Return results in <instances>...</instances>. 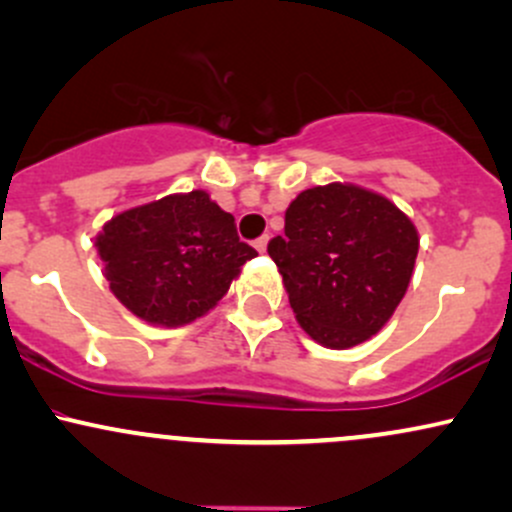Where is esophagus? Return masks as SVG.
<instances>
[{"instance_id":"esophagus-1","label":"esophagus","mask_w":512,"mask_h":512,"mask_svg":"<svg viewBox=\"0 0 512 512\" xmlns=\"http://www.w3.org/2000/svg\"><path fill=\"white\" fill-rule=\"evenodd\" d=\"M267 243H269V238H267V236L257 238V240H255V248H257V252H264V250H267Z\"/></svg>"}]
</instances>
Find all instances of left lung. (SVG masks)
<instances>
[{
	"label": "left lung",
	"mask_w": 512,
	"mask_h": 512,
	"mask_svg": "<svg viewBox=\"0 0 512 512\" xmlns=\"http://www.w3.org/2000/svg\"><path fill=\"white\" fill-rule=\"evenodd\" d=\"M267 252L296 320L317 344L351 349L383 330L407 293L419 233L390 199L330 182L286 209Z\"/></svg>",
	"instance_id": "8db88e82"
}]
</instances>
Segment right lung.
<instances>
[{
  "instance_id": "add662e5",
  "label": "right lung",
  "mask_w": 512,
  "mask_h": 512,
  "mask_svg": "<svg viewBox=\"0 0 512 512\" xmlns=\"http://www.w3.org/2000/svg\"><path fill=\"white\" fill-rule=\"evenodd\" d=\"M96 248L117 301L161 327L207 315L257 255L204 190L122 211L105 223Z\"/></svg>"
}]
</instances>
